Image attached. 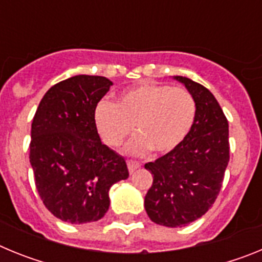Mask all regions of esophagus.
<instances>
[{
  "instance_id": "obj_1",
  "label": "esophagus",
  "mask_w": 262,
  "mask_h": 262,
  "mask_svg": "<svg viewBox=\"0 0 262 262\" xmlns=\"http://www.w3.org/2000/svg\"><path fill=\"white\" fill-rule=\"evenodd\" d=\"M127 165H128L129 173H134L136 169L140 168V164H139L138 161H133V160H128V161H127Z\"/></svg>"
}]
</instances>
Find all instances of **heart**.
Instances as JSON below:
<instances>
[{"label":"heart","instance_id":"obj_1","mask_svg":"<svg viewBox=\"0 0 262 262\" xmlns=\"http://www.w3.org/2000/svg\"><path fill=\"white\" fill-rule=\"evenodd\" d=\"M195 99L184 88L145 82L127 89L115 103L101 101L94 110L99 136L110 147H118L133 133L126 152L142 156L149 149L166 155L177 149L195 122Z\"/></svg>","mask_w":262,"mask_h":262}]
</instances>
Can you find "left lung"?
Here are the masks:
<instances>
[{
	"label": "left lung",
	"mask_w": 262,
	"mask_h": 262,
	"mask_svg": "<svg viewBox=\"0 0 262 262\" xmlns=\"http://www.w3.org/2000/svg\"><path fill=\"white\" fill-rule=\"evenodd\" d=\"M173 78L195 99V122L177 149L144 165L154 176L144 207L152 222L174 228L200 219L214 205L230 161V143L228 122L211 92L190 78Z\"/></svg>",
	"instance_id": "obj_1"
}]
</instances>
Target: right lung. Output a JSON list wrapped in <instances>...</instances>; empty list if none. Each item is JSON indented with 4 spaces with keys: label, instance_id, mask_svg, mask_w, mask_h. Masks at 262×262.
<instances>
[{
    "label": "right lung",
    "instance_id": "1",
    "mask_svg": "<svg viewBox=\"0 0 262 262\" xmlns=\"http://www.w3.org/2000/svg\"><path fill=\"white\" fill-rule=\"evenodd\" d=\"M113 85L78 75L53 85L32 119L30 164L36 190L60 221L97 222L110 206L108 190L128 177L126 160L101 142L94 110Z\"/></svg>",
    "mask_w": 262,
    "mask_h": 262
}]
</instances>
